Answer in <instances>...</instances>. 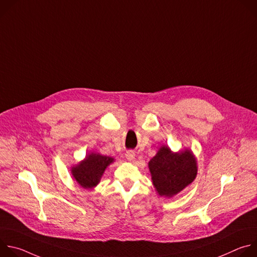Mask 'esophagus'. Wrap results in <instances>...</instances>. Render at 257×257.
I'll return each mask as SVG.
<instances>
[{
	"instance_id": "34e87169",
	"label": "esophagus",
	"mask_w": 257,
	"mask_h": 257,
	"mask_svg": "<svg viewBox=\"0 0 257 257\" xmlns=\"http://www.w3.org/2000/svg\"><path fill=\"white\" fill-rule=\"evenodd\" d=\"M125 157H126V159H127L128 161L132 162V161L135 159V153H134L133 151H128V152H126Z\"/></svg>"
}]
</instances>
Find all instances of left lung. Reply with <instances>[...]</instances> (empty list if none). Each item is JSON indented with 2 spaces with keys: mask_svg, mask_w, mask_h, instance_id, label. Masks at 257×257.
I'll use <instances>...</instances> for the list:
<instances>
[{
  "mask_svg": "<svg viewBox=\"0 0 257 257\" xmlns=\"http://www.w3.org/2000/svg\"><path fill=\"white\" fill-rule=\"evenodd\" d=\"M154 186L159 195L173 197L194 181L197 162L191 151L173 153L164 145L149 163Z\"/></svg>",
  "mask_w": 257,
  "mask_h": 257,
  "instance_id": "8db88e82",
  "label": "left lung"
}]
</instances>
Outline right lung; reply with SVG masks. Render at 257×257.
<instances>
[{
	"label": "right lung",
	"instance_id": "1",
	"mask_svg": "<svg viewBox=\"0 0 257 257\" xmlns=\"http://www.w3.org/2000/svg\"><path fill=\"white\" fill-rule=\"evenodd\" d=\"M114 162L111 157L91 153L78 165L71 168L73 178L84 189L94 188L100 181L107 166Z\"/></svg>",
	"mask_w": 257,
	"mask_h": 257
}]
</instances>
